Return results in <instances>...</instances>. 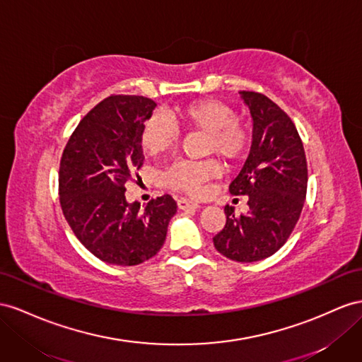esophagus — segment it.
<instances>
[{
	"instance_id": "34e87169",
	"label": "esophagus",
	"mask_w": 362,
	"mask_h": 362,
	"mask_svg": "<svg viewBox=\"0 0 362 362\" xmlns=\"http://www.w3.org/2000/svg\"><path fill=\"white\" fill-rule=\"evenodd\" d=\"M177 206H179V209H197V208H200L199 203L188 200V199L177 200Z\"/></svg>"
}]
</instances>
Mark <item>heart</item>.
<instances>
[{
    "mask_svg": "<svg viewBox=\"0 0 362 362\" xmlns=\"http://www.w3.org/2000/svg\"><path fill=\"white\" fill-rule=\"evenodd\" d=\"M182 122L199 132L208 133L206 153H216L226 160L243 157L249 146V133L243 124L237 120L234 108L214 99H202L180 108ZM179 142V129L173 120L162 111H156L142 129V148L148 156H159L171 151ZM221 174L216 160H179L162 174L166 187L200 196L205 183Z\"/></svg>",
    "mask_w": 362,
    "mask_h": 362,
    "instance_id": "heart-1",
    "label": "heart"
}]
</instances>
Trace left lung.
<instances>
[{
	"instance_id": "left-lung-1",
	"label": "left lung",
	"mask_w": 362,
	"mask_h": 362,
	"mask_svg": "<svg viewBox=\"0 0 362 362\" xmlns=\"http://www.w3.org/2000/svg\"><path fill=\"white\" fill-rule=\"evenodd\" d=\"M240 96L252 117V145L229 191L247 196L249 209L235 216L226 206V225L212 240L221 255L252 263L275 254L292 234L308 191V162L293 122L275 102L255 91Z\"/></svg>"
}]
</instances>
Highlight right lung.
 Instances as JSON below:
<instances>
[{
    "label": "right lung",
    "instance_id": "right-lung-1",
    "mask_svg": "<svg viewBox=\"0 0 362 362\" xmlns=\"http://www.w3.org/2000/svg\"><path fill=\"white\" fill-rule=\"evenodd\" d=\"M156 107L144 96H110L88 111L64 148V217L79 242L108 264L150 260L160 251L177 212L168 194L153 199L145 209L125 199V183L144 165L142 129Z\"/></svg>",
    "mask_w": 362,
    "mask_h": 362
}]
</instances>
